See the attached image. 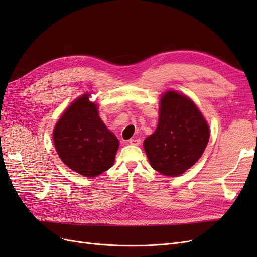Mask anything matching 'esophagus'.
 Instances as JSON below:
<instances>
[{
	"label": "esophagus",
	"instance_id": "obj_1",
	"mask_svg": "<svg viewBox=\"0 0 257 257\" xmlns=\"http://www.w3.org/2000/svg\"><path fill=\"white\" fill-rule=\"evenodd\" d=\"M128 144L130 145H133V146H138L139 144H141V139L138 138H131L128 141Z\"/></svg>",
	"mask_w": 257,
	"mask_h": 257
}]
</instances>
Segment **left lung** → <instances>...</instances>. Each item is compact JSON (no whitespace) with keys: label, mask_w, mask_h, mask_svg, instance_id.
<instances>
[{"label":"left lung","mask_w":257,"mask_h":257,"mask_svg":"<svg viewBox=\"0 0 257 257\" xmlns=\"http://www.w3.org/2000/svg\"><path fill=\"white\" fill-rule=\"evenodd\" d=\"M209 135L207 121L193 100L172 90L161 97L157 130L145 139L144 148L153 169L176 177L200 159Z\"/></svg>","instance_id":"8db88e82"}]
</instances>
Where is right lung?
I'll use <instances>...</instances> for the list:
<instances>
[{"label": "right lung", "instance_id": "1", "mask_svg": "<svg viewBox=\"0 0 257 257\" xmlns=\"http://www.w3.org/2000/svg\"><path fill=\"white\" fill-rule=\"evenodd\" d=\"M90 94L76 98L53 130V144L60 159L74 172L96 177L114 162L119 141L99 118Z\"/></svg>", "mask_w": 257, "mask_h": 257}]
</instances>
